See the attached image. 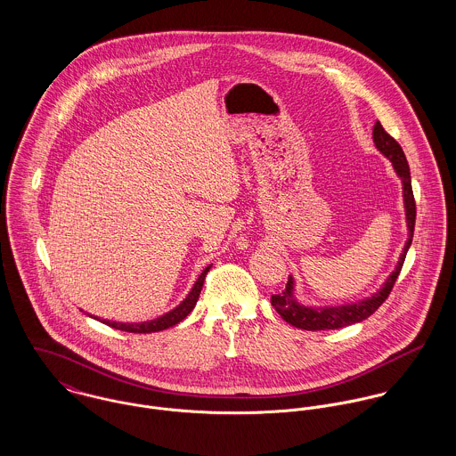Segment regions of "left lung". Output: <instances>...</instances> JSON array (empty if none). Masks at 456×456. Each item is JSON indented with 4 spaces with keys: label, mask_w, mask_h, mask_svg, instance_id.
<instances>
[{
    "label": "left lung",
    "mask_w": 456,
    "mask_h": 456,
    "mask_svg": "<svg viewBox=\"0 0 456 456\" xmlns=\"http://www.w3.org/2000/svg\"><path fill=\"white\" fill-rule=\"evenodd\" d=\"M372 140L376 143V149L385 158L390 159L391 167L402 183V198H403L405 224H407V240L402 249V255L395 265V270L387 277V281L376 293H372L370 297L362 298L358 302H349V304H340V305H305L304 302H300L297 298V295H295L297 282H295V277L289 275L286 289H282L277 295H272L273 309L289 325L302 328V330L318 331V330H337L342 326L360 323V322L367 320L370 314H374L381 307V304L388 298L391 288L402 270L405 255L412 244L414 221H416V203H414L412 186H411V172H409V165H407L402 147L398 145V142L393 136L385 131L379 121L374 125Z\"/></svg>",
    "instance_id": "1"
}]
</instances>
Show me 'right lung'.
Here are the masks:
<instances>
[{"instance_id": "obj_1", "label": "right lung", "mask_w": 456, "mask_h": 456, "mask_svg": "<svg viewBox=\"0 0 456 456\" xmlns=\"http://www.w3.org/2000/svg\"><path fill=\"white\" fill-rule=\"evenodd\" d=\"M212 265H207L201 273L198 275V279L193 284V288L190 289V293L186 295V298L175 305L174 309H170L168 313L154 318V320H149V322H140V323H121V322H110V320H100L93 314H87L89 318H94V320H100L103 325L110 326V328H116V330H123V331H130V333H152V331H161V330H167L170 326H175L177 323H181L193 309H195L196 302H198V297H200V291L203 288V281H205V275L207 272L210 270Z\"/></svg>"}]
</instances>
